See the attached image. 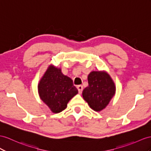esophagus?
Here are the masks:
<instances>
[{
	"label": "esophagus",
	"mask_w": 151,
	"mask_h": 151,
	"mask_svg": "<svg viewBox=\"0 0 151 151\" xmlns=\"http://www.w3.org/2000/svg\"><path fill=\"white\" fill-rule=\"evenodd\" d=\"M77 89H78L79 93L81 94L83 91V86H82V85H79V86H77Z\"/></svg>",
	"instance_id": "1"
}]
</instances>
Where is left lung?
Returning a JSON list of instances; mask_svg holds the SVG:
<instances>
[{"label":"left lung","mask_w":151,"mask_h":151,"mask_svg":"<svg viewBox=\"0 0 151 151\" xmlns=\"http://www.w3.org/2000/svg\"><path fill=\"white\" fill-rule=\"evenodd\" d=\"M88 87L83 91V98L92 110L101 111L115 94L113 80L106 72L92 71L88 76Z\"/></svg>","instance_id":"1"}]
</instances>
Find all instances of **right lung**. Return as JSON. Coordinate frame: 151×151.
Segmentation results:
<instances>
[{
  "label": "right lung",
  "instance_id": "1",
  "mask_svg": "<svg viewBox=\"0 0 151 151\" xmlns=\"http://www.w3.org/2000/svg\"><path fill=\"white\" fill-rule=\"evenodd\" d=\"M39 94L42 101L53 113L66 109L68 103L78 93L69 77L64 75L60 69L50 66L38 85Z\"/></svg>",
  "mask_w": 151,
  "mask_h": 151
}]
</instances>
